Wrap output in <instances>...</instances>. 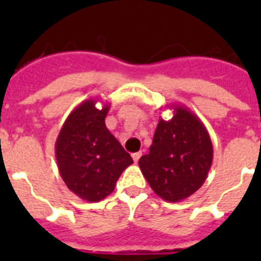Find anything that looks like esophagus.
Masks as SVG:
<instances>
[{"label":"esophagus","mask_w":261,"mask_h":261,"mask_svg":"<svg viewBox=\"0 0 261 261\" xmlns=\"http://www.w3.org/2000/svg\"><path fill=\"white\" fill-rule=\"evenodd\" d=\"M141 155H142V153H141V151L133 153V160H134V163H138V160L141 159Z\"/></svg>","instance_id":"obj_1"}]
</instances>
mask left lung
<instances>
[{
	"instance_id": "obj_1",
	"label": "left lung",
	"mask_w": 261,
	"mask_h": 261,
	"mask_svg": "<svg viewBox=\"0 0 261 261\" xmlns=\"http://www.w3.org/2000/svg\"><path fill=\"white\" fill-rule=\"evenodd\" d=\"M173 116L160 119L149 154L138 164L151 190L167 202H180L203 186L213 164V143L203 122L173 104Z\"/></svg>"
}]
</instances>
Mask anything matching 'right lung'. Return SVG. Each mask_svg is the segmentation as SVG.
<instances>
[{
  "instance_id": "obj_1",
  "label": "right lung",
  "mask_w": 261,
  "mask_h": 261,
  "mask_svg": "<svg viewBox=\"0 0 261 261\" xmlns=\"http://www.w3.org/2000/svg\"><path fill=\"white\" fill-rule=\"evenodd\" d=\"M89 98L71 111L55 142L59 173L69 190L87 202L112 194L131 155L106 127L110 104Z\"/></svg>"
}]
</instances>
